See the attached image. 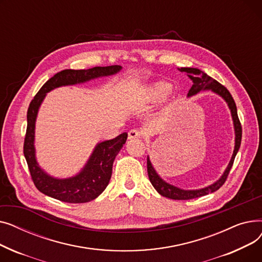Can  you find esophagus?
<instances>
[{"instance_id": "obj_1", "label": "esophagus", "mask_w": 262, "mask_h": 262, "mask_svg": "<svg viewBox=\"0 0 262 262\" xmlns=\"http://www.w3.org/2000/svg\"><path fill=\"white\" fill-rule=\"evenodd\" d=\"M141 137V132L139 129H130L128 132V138L129 139H136V138H140Z\"/></svg>"}]
</instances>
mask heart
I'll use <instances>...</instances> for the list:
<instances>
[{"label":"heart","mask_w":262,"mask_h":262,"mask_svg":"<svg viewBox=\"0 0 262 262\" xmlns=\"http://www.w3.org/2000/svg\"><path fill=\"white\" fill-rule=\"evenodd\" d=\"M170 89H171V86L167 84V82H157V84L153 85L148 89V92H147L148 98L149 100H152L154 102L161 101L162 99L166 98Z\"/></svg>","instance_id":"1"}]
</instances>
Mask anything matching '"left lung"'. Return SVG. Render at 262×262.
<instances>
[{"label": "left lung", "instance_id": "left-lung-1", "mask_svg": "<svg viewBox=\"0 0 262 262\" xmlns=\"http://www.w3.org/2000/svg\"><path fill=\"white\" fill-rule=\"evenodd\" d=\"M180 70L182 72L187 73L188 76L192 79V81H193V85H192L191 89L189 90L188 96L194 95V94L199 93L201 90L211 89L213 92L217 93L219 95H221L222 98L226 101V103L228 104V107L230 109L231 116H232L233 126H235V134H236L235 149H233L232 157L229 161V164H228L227 169L225 170L224 174L213 185H211L209 187L203 188V189H200V190H183V189L174 187V186L166 183L164 181H162L161 178L158 176V174L156 173V171L154 170L152 163H150V161L147 157V174H148L149 182H150V184L153 185V187L157 190L158 193L161 194L162 196H166V198H169V199H172V200L185 201V200H192V199L204 196L206 194L210 193V192L216 191L219 188H221L224 185V183L227 180L229 171H230L232 164H233V160H235V157L238 153L240 144H241L242 126H241L240 120L238 118L236 103H235V101H233L232 96L229 93V91L223 85L220 84L219 81H216L215 79H213L209 75L204 73L203 71L199 70V69H195V68H181Z\"/></svg>", "mask_w": 262, "mask_h": 262}]
</instances>
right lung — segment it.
I'll use <instances>...</instances> for the list:
<instances>
[{
    "label": "right lung",
    "instance_id": "1",
    "mask_svg": "<svg viewBox=\"0 0 262 262\" xmlns=\"http://www.w3.org/2000/svg\"><path fill=\"white\" fill-rule=\"evenodd\" d=\"M120 70L121 66L94 67L87 70L67 69L51 77L34 96L27 110V127L23 153L33 183L36 188L46 195L72 204L87 203L98 198L108 186L113 173L114 160L127 139V133H123L115 139L99 143L95 146L85 168L74 177L57 180V178L49 176L39 168L35 158L34 147L37 113L47 92L60 86L75 85L92 78L112 75Z\"/></svg>",
    "mask_w": 262,
    "mask_h": 262
}]
</instances>
